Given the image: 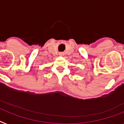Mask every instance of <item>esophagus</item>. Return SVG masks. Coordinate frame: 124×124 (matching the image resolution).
Masks as SVG:
<instances>
[{"label": "esophagus", "mask_w": 124, "mask_h": 124, "mask_svg": "<svg viewBox=\"0 0 124 124\" xmlns=\"http://www.w3.org/2000/svg\"><path fill=\"white\" fill-rule=\"evenodd\" d=\"M59 55L60 56H64V52H59Z\"/></svg>", "instance_id": "34e87169"}]
</instances>
